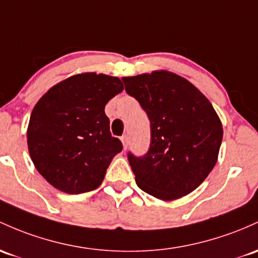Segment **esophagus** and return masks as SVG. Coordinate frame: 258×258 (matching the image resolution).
<instances>
[{
  "label": "esophagus",
  "mask_w": 258,
  "mask_h": 258,
  "mask_svg": "<svg viewBox=\"0 0 258 258\" xmlns=\"http://www.w3.org/2000/svg\"><path fill=\"white\" fill-rule=\"evenodd\" d=\"M121 142H122L123 151H126L127 147H128V137H127V136H122V138H121Z\"/></svg>",
  "instance_id": "esophagus-1"
}]
</instances>
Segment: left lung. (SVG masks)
Returning a JSON list of instances; mask_svg holds the SVG:
<instances>
[{
	"label": "left lung",
	"mask_w": 258,
	"mask_h": 258,
	"mask_svg": "<svg viewBox=\"0 0 258 258\" xmlns=\"http://www.w3.org/2000/svg\"><path fill=\"white\" fill-rule=\"evenodd\" d=\"M151 121V147L144 157L128 153L138 187L161 201L196 189L216 165L223 126L211 101L187 79L169 72L123 77Z\"/></svg>",
	"instance_id": "8db88e82"
}]
</instances>
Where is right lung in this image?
Masks as SVG:
<instances>
[{
	"label": "right lung",
	"instance_id": "right-lung-1",
	"mask_svg": "<svg viewBox=\"0 0 258 258\" xmlns=\"http://www.w3.org/2000/svg\"><path fill=\"white\" fill-rule=\"evenodd\" d=\"M123 90L117 77L95 72L71 76L34 106L28 151L50 185L71 195L98 188L122 143L110 134L105 105Z\"/></svg>",
	"mask_w": 258,
	"mask_h": 258
}]
</instances>
